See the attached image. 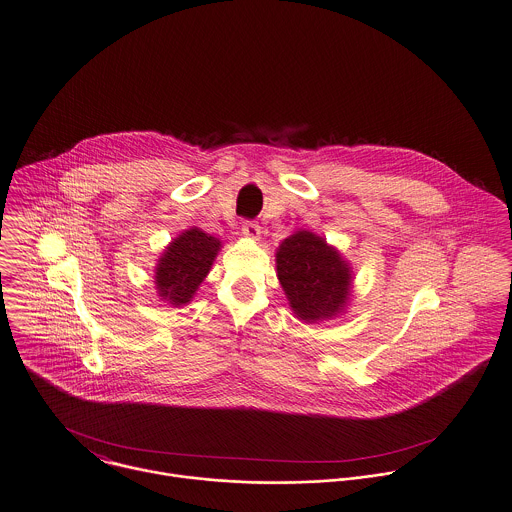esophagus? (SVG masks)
Here are the masks:
<instances>
[{"label": "esophagus", "mask_w": 512, "mask_h": 512, "mask_svg": "<svg viewBox=\"0 0 512 512\" xmlns=\"http://www.w3.org/2000/svg\"><path fill=\"white\" fill-rule=\"evenodd\" d=\"M242 232H244L247 238H259L261 226L255 220H245L244 224H242Z\"/></svg>", "instance_id": "obj_1"}]
</instances>
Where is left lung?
Here are the masks:
<instances>
[{"mask_svg":"<svg viewBox=\"0 0 512 512\" xmlns=\"http://www.w3.org/2000/svg\"><path fill=\"white\" fill-rule=\"evenodd\" d=\"M278 280L297 318L334 317L347 301L351 274L340 253L313 232H297L276 251Z\"/></svg>","mask_w":512,"mask_h":512,"instance_id":"left-lung-1","label":"left lung"}]
</instances>
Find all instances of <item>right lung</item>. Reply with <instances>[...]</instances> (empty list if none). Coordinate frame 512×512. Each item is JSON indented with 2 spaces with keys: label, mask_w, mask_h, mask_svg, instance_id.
Segmentation results:
<instances>
[{
  "label": "right lung",
  "mask_w": 512,
  "mask_h": 512,
  "mask_svg": "<svg viewBox=\"0 0 512 512\" xmlns=\"http://www.w3.org/2000/svg\"><path fill=\"white\" fill-rule=\"evenodd\" d=\"M219 249L217 238L197 228L178 236L157 265L155 284L159 295L174 307L188 303L211 270Z\"/></svg>",
  "instance_id": "add662e5"
}]
</instances>
